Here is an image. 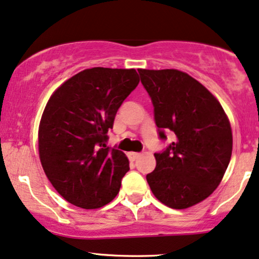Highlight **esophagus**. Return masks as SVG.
Wrapping results in <instances>:
<instances>
[{"label": "esophagus", "mask_w": 259, "mask_h": 259, "mask_svg": "<svg viewBox=\"0 0 259 259\" xmlns=\"http://www.w3.org/2000/svg\"><path fill=\"white\" fill-rule=\"evenodd\" d=\"M139 156H140V154H138V152H130L128 158L131 159V161H136V159L138 158Z\"/></svg>", "instance_id": "34e87169"}]
</instances>
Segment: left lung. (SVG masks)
<instances>
[{
	"mask_svg": "<svg viewBox=\"0 0 259 259\" xmlns=\"http://www.w3.org/2000/svg\"><path fill=\"white\" fill-rule=\"evenodd\" d=\"M154 105L159 139L175 140L156 152V168L146 175L152 193L173 209L202 202L218 188L232 156L227 115L204 86L178 69H139Z\"/></svg>",
	"mask_w": 259,
	"mask_h": 259,
	"instance_id": "obj_1",
	"label": "left lung"
}]
</instances>
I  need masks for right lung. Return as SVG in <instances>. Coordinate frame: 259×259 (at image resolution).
I'll list each match as a JSON object with an SVG mask.
<instances>
[{"label":"right lung","mask_w":259,"mask_h":259,"mask_svg":"<svg viewBox=\"0 0 259 259\" xmlns=\"http://www.w3.org/2000/svg\"><path fill=\"white\" fill-rule=\"evenodd\" d=\"M139 84L136 69H85L48 101L38 131L41 167L67 202L82 209L110 203L130 170L126 155L107 145L115 115Z\"/></svg>","instance_id":"add662e5"}]
</instances>
